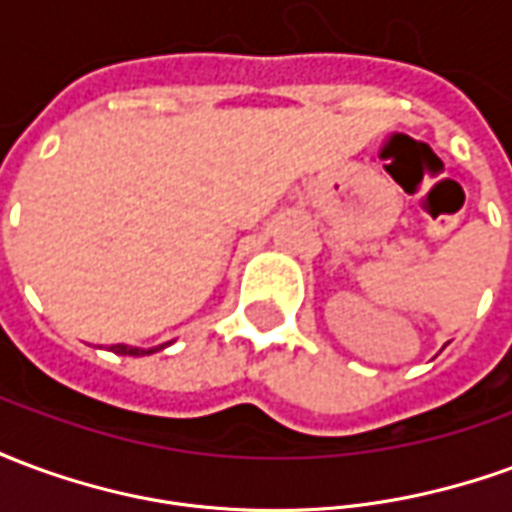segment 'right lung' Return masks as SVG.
I'll return each mask as SVG.
<instances>
[{
  "mask_svg": "<svg viewBox=\"0 0 512 512\" xmlns=\"http://www.w3.org/2000/svg\"><path fill=\"white\" fill-rule=\"evenodd\" d=\"M164 345H158V348H131V345H112L109 351H115V354H123V356H150L161 351Z\"/></svg>",
  "mask_w": 512,
  "mask_h": 512,
  "instance_id": "add662e5",
  "label": "right lung"
}]
</instances>
